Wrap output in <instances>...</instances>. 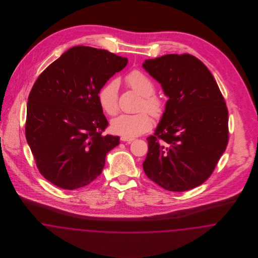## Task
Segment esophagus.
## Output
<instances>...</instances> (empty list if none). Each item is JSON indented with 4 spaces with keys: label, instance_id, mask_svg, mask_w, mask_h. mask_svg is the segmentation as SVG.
I'll use <instances>...</instances> for the list:
<instances>
[{
    "label": "esophagus",
    "instance_id": "1",
    "mask_svg": "<svg viewBox=\"0 0 258 258\" xmlns=\"http://www.w3.org/2000/svg\"><path fill=\"white\" fill-rule=\"evenodd\" d=\"M121 140H122L123 142H132V141H134V138H128V137L122 136V137H121Z\"/></svg>",
    "mask_w": 258,
    "mask_h": 258
}]
</instances>
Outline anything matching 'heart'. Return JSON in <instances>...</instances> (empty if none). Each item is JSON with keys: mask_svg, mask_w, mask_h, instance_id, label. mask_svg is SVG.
Returning a JSON list of instances; mask_svg holds the SVG:
<instances>
[{"mask_svg": "<svg viewBox=\"0 0 258 258\" xmlns=\"http://www.w3.org/2000/svg\"><path fill=\"white\" fill-rule=\"evenodd\" d=\"M125 82L136 93L142 96L136 114H122L111 121L112 133L124 137L134 138L147 133L152 127V120L146 110L155 118H160L164 111L163 101L154 95L155 84L151 78L140 71H133L126 75ZM119 83L112 79L98 91V99L101 110L108 116H114L119 110L118 103Z\"/></svg>", "mask_w": 258, "mask_h": 258, "instance_id": "obj_1", "label": "heart"}]
</instances>
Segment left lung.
<instances>
[{"label":"left lung","mask_w":258,"mask_h":258,"mask_svg":"<svg viewBox=\"0 0 258 258\" xmlns=\"http://www.w3.org/2000/svg\"><path fill=\"white\" fill-rule=\"evenodd\" d=\"M143 68L169 98L154 135L147 138L143 169L170 191L203 184L228 143V110L214 76L190 54L149 59Z\"/></svg>","instance_id":"obj_1"}]
</instances>
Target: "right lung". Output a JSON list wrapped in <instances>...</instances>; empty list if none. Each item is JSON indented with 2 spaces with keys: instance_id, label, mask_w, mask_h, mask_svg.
Wrapping results in <instances>:
<instances>
[{
  "instance_id": "1",
  "label": "right lung",
  "mask_w": 258,
  "mask_h": 258,
  "mask_svg": "<svg viewBox=\"0 0 258 258\" xmlns=\"http://www.w3.org/2000/svg\"><path fill=\"white\" fill-rule=\"evenodd\" d=\"M127 63L107 50L74 46L37 77L27 104L25 135L39 173L63 189H76L101 174L120 137L98 103L100 88Z\"/></svg>"
}]
</instances>
